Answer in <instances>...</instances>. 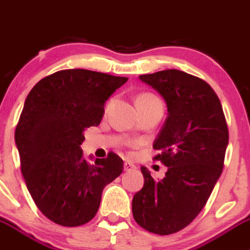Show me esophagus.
<instances>
[{"mask_svg":"<svg viewBox=\"0 0 250 250\" xmlns=\"http://www.w3.org/2000/svg\"><path fill=\"white\" fill-rule=\"evenodd\" d=\"M123 168H125V171H132V169H135L137 167H135V165L133 162L125 161V165H123Z\"/></svg>","mask_w":250,"mask_h":250,"instance_id":"1","label":"esophagus"}]
</instances>
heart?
I'll return each mask as SVG.
<instances>
[{
    "label": "heart",
    "instance_id": "1",
    "mask_svg": "<svg viewBox=\"0 0 250 250\" xmlns=\"http://www.w3.org/2000/svg\"><path fill=\"white\" fill-rule=\"evenodd\" d=\"M151 104H161V101L156 98L155 95L149 93L142 94V95L138 96L137 99V105H151Z\"/></svg>",
    "mask_w": 250,
    "mask_h": 250
}]
</instances>
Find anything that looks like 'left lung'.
Here are the masks:
<instances>
[{
  "label": "left lung",
  "instance_id": "left-lung-1",
  "mask_svg": "<svg viewBox=\"0 0 250 250\" xmlns=\"http://www.w3.org/2000/svg\"><path fill=\"white\" fill-rule=\"evenodd\" d=\"M166 103L167 118L152 147L167 167L154 181L142 166L144 186L132 202L133 217L151 233L181 231L207 204L224 168L229 129L219 98L207 82L166 69L139 76Z\"/></svg>",
  "mask_w": 250,
  "mask_h": 250
}]
</instances>
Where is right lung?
Instances as JSON below:
<instances>
[{"label": "right lung", "instance_id": "add662e5", "mask_svg": "<svg viewBox=\"0 0 250 250\" xmlns=\"http://www.w3.org/2000/svg\"><path fill=\"white\" fill-rule=\"evenodd\" d=\"M128 78L88 69H64L41 79L26 96L16 128L17 149L36 207L61 226H81L100 207L103 190L123 171L110 152L89 164L84 132L100 125L104 106Z\"/></svg>", "mask_w": 250, "mask_h": 250}]
</instances>
